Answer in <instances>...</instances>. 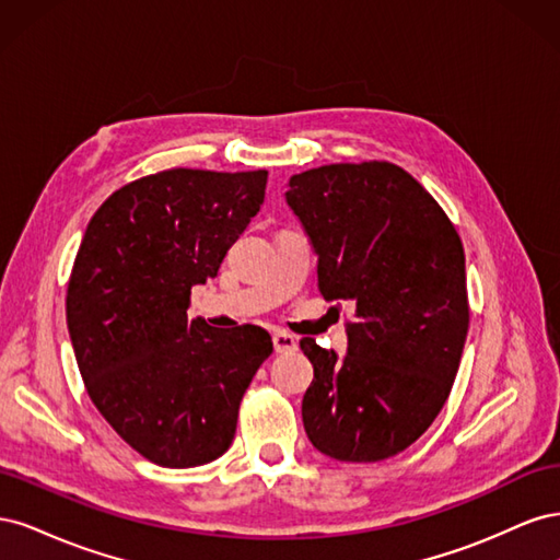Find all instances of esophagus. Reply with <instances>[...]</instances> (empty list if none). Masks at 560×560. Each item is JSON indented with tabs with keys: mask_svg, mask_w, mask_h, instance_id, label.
<instances>
[{
	"mask_svg": "<svg viewBox=\"0 0 560 560\" xmlns=\"http://www.w3.org/2000/svg\"><path fill=\"white\" fill-rule=\"evenodd\" d=\"M296 338L292 336V334H287V331H276L273 334V348H276V352H292V350H296Z\"/></svg>",
	"mask_w": 560,
	"mask_h": 560,
	"instance_id": "34e87169",
	"label": "esophagus"
}]
</instances>
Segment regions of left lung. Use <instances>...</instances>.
<instances>
[{"mask_svg": "<svg viewBox=\"0 0 560 560\" xmlns=\"http://www.w3.org/2000/svg\"><path fill=\"white\" fill-rule=\"evenodd\" d=\"M284 198L317 254L322 296L354 308L346 358L301 338L313 364L303 428L336 460H385L432 425L460 366L469 327L460 235L387 161L313 167L290 179Z\"/></svg>", "mask_w": 560, "mask_h": 560, "instance_id": "8db88e82", "label": "left lung"}]
</instances>
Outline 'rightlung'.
Listing matches in <instances>:
<instances>
[{"label":"right lung","instance_id":"add662e5","mask_svg":"<svg viewBox=\"0 0 560 560\" xmlns=\"http://www.w3.org/2000/svg\"><path fill=\"white\" fill-rule=\"evenodd\" d=\"M266 171L173 167L97 208L67 284V329L95 409L161 467H198L233 442L245 389L273 352L266 329L189 319L191 287L222 266L266 194Z\"/></svg>","mask_w":560,"mask_h":560}]
</instances>
